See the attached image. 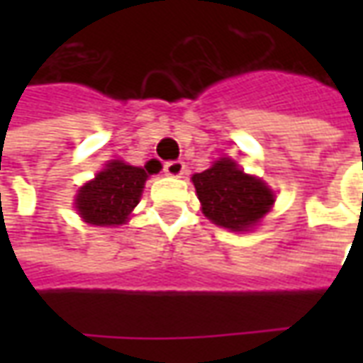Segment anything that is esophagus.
Listing matches in <instances>:
<instances>
[{"instance_id":"obj_1","label":"esophagus","mask_w":363,"mask_h":363,"mask_svg":"<svg viewBox=\"0 0 363 363\" xmlns=\"http://www.w3.org/2000/svg\"><path fill=\"white\" fill-rule=\"evenodd\" d=\"M184 169H186V165L182 163L181 159L167 161L165 165H163V171H165V174H169V177H181V174L184 173Z\"/></svg>"}]
</instances>
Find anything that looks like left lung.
<instances>
[{"mask_svg": "<svg viewBox=\"0 0 363 363\" xmlns=\"http://www.w3.org/2000/svg\"><path fill=\"white\" fill-rule=\"evenodd\" d=\"M192 182L206 218L231 231L252 228L274 204L272 190L260 179L237 169L231 159H220L194 174Z\"/></svg>", "mask_w": 363, "mask_h": 363, "instance_id": "left-lung-1", "label": "left lung"}]
</instances>
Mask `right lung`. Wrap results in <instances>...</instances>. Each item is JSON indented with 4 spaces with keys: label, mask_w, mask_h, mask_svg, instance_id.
Listing matches in <instances>:
<instances>
[{
    "label": "right lung",
    "mask_w": 363,
    "mask_h": 363,
    "mask_svg": "<svg viewBox=\"0 0 363 363\" xmlns=\"http://www.w3.org/2000/svg\"><path fill=\"white\" fill-rule=\"evenodd\" d=\"M159 161L145 167H132L122 161H112L87 182L75 198V208L82 218L93 225H120L128 220L140 202L147 177L159 173Z\"/></svg>",
    "instance_id": "1"
}]
</instances>
